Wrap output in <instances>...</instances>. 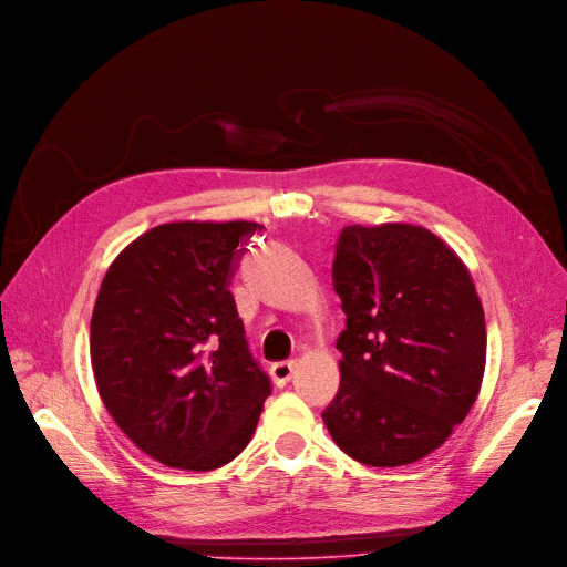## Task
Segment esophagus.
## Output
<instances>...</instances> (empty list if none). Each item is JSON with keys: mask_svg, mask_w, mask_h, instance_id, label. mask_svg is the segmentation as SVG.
<instances>
[{"mask_svg": "<svg viewBox=\"0 0 567 567\" xmlns=\"http://www.w3.org/2000/svg\"><path fill=\"white\" fill-rule=\"evenodd\" d=\"M295 369H297V362L295 360H287V362H276L270 367V375L272 381H276L278 385H287L291 381V375H295Z\"/></svg>", "mask_w": 567, "mask_h": 567, "instance_id": "1", "label": "esophagus"}]
</instances>
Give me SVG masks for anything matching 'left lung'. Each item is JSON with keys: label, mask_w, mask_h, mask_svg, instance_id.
Listing matches in <instances>:
<instances>
[{"label": "left lung", "mask_w": 567, "mask_h": 567, "mask_svg": "<svg viewBox=\"0 0 567 567\" xmlns=\"http://www.w3.org/2000/svg\"><path fill=\"white\" fill-rule=\"evenodd\" d=\"M331 276L346 329L341 388L322 421L358 463H417L465 421L484 381L486 320L470 270L432 230L390 221L346 226Z\"/></svg>", "instance_id": "8db88e82"}]
</instances>
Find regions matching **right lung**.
<instances>
[{"label":"right lung","mask_w":567,"mask_h":567,"mask_svg":"<svg viewBox=\"0 0 567 567\" xmlns=\"http://www.w3.org/2000/svg\"><path fill=\"white\" fill-rule=\"evenodd\" d=\"M255 221H171L104 272L91 364L104 409L167 467L209 472L249 444L270 394L251 358L230 278Z\"/></svg>","instance_id":"obj_1"}]
</instances>
